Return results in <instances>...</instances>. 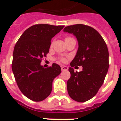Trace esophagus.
Wrapping results in <instances>:
<instances>
[{
	"label": "esophagus",
	"mask_w": 121,
	"mask_h": 121,
	"mask_svg": "<svg viewBox=\"0 0 121 121\" xmlns=\"http://www.w3.org/2000/svg\"><path fill=\"white\" fill-rule=\"evenodd\" d=\"M62 70H68V67L67 66H62L61 67Z\"/></svg>",
	"instance_id": "1"
}]
</instances>
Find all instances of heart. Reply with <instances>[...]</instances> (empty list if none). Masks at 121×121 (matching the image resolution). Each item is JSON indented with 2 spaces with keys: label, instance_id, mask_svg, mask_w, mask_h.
<instances>
[{
  "label": "heart",
  "instance_id": "obj_1",
  "mask_svg": "<svg viewBox=\"0 0 121 121\" xmlns=\"http://www.w3.org/2000/svg\"><path fill=\"white\" fill-rule=\"evenodd\" d=\"M67 38H68V37H67ZM67 38H65V39H67ZM60 60L61 62H65V59L63 57L60 58Z\"/></svg>",
  "mask_w": 121,
  "mask_h": 121
}]
</instances>
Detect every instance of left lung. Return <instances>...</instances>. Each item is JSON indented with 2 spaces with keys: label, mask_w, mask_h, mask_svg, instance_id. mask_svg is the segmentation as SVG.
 I'll list each match as a JSON object with an SVG mask.
<instances>
[{
  "label": "left lung",
  "mask_w": 121,
  "mask_h": 121,
  "mask_svg": "<svg viewBox=\"0 0 121 121\" xmlns=\"http://www.w3.org/2000/svg\"><path fill=\"white\" fill-rule=\"evenodd\" d=\"M64 32L72 34L78 41V50L69 71L67 82L69 96L79 102L92 99L103 84L109 69V51L100 34L83 24L65 27ZM82 65L83 70L74 72L72 67Z\"/></svg>",
  "instance_id": "8db88e82"
}]
</instances>
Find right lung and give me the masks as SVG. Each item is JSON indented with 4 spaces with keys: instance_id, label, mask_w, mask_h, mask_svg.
<instances>
[{
    "instance_id": "obj_1",
    "label": "right lung",
    "mask_w": 121,
    "mask_h": 121,
    "mask_svg": "<svg viewBox=\"0 0 121 121\" xmlns=\"http://www.w3.org/2000/svg\"><path fill=\"white\" fill-rule=\"evenodd\" d=\"M64 26L37 24L26 30L15 44L12 69L22 94L29 99L39 102L51 93L53 80L61 72L57 64L44 68L42 59L49 53L51 39Z\"/></svg>"
}]
</instances>
